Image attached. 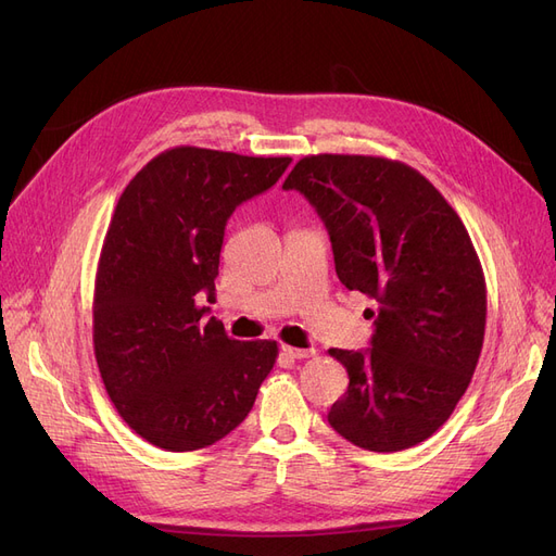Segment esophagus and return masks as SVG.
<instances>
[{"label":"esophagus","mask_w":556,"mask_h":556,"mask_svg":"<svg viewBox=\"0 0 556 556\" xmlns=\"http://www.w3.org/2000/svg\"><path fill=\"white\" fill-rule=\"evenodd\" d=\"M280 352H282L285 357H290V359H306V357L315 355L313 348H292V345H282Z\"/></svg>","instance_id":"34e87169"}]
</instances>
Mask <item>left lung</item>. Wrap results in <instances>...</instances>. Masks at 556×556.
<instances>
[{
    "label": "left lung",
    "instance_id": "8db88e82",
    "mask_svg": "<svg viewBox=\"0 0 556 556\" xmlns=\"http://www.w3.org/2000/svg\"><path fill=\"white\" fill-rule=\"evenodd\" d=\"M282 188L323 217L339 280L376 301L371 348L329 350L350 378L329 425L371 452L427 441L464 396L484 341V274L462 217L387 157L308 155Z\"/></svg>",
    "mask_w": 556,
    "mask_h": 556
}]
</instances>
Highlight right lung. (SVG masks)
Segmentation results:
<instances>
[{
  "instance_id": "right-lung-1",
  "label": "right lung",
  "mask_w": 556,
  "mask_h": 556,
  "mask_svg": "<svg viewBox=\"0 0 556 556\" xmlns=\"http://www.w3.org/2000/svg\"><path fill=\"white\" fill-rule=\"evenodd\" d=\"M292 157L178 146L129 180L99 255L92 341L115 410L141 439L192 452L237 429L278 357L206 319L229 215Z\"/></svg>"
}]
</instances>
